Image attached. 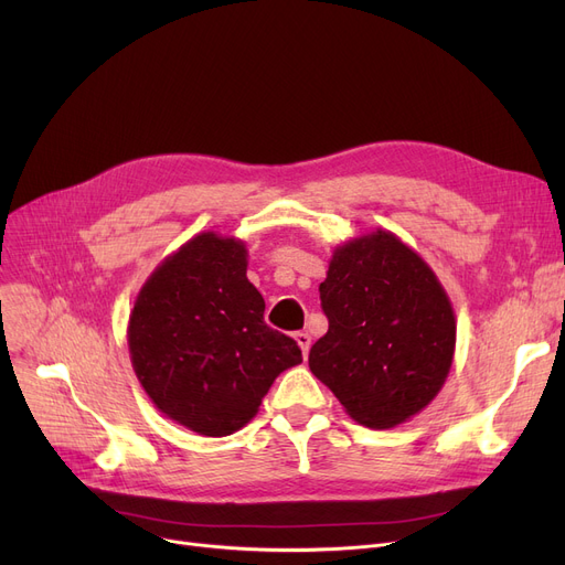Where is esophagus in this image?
Here are the masks:
<instances>
[{"label": "esophagus", "mask_w": 565, "mask_h": 565, "mask_svg": "<svg viewBox=\"0 0 565 565\" xmlns=\"http://www.w3.org/2000/svg\"><path fill=\"white\" fill-rule=\"evenodd\" d=\"M295 341H298V345H300L302 354L307 358V354H309V348H311V337H309L307 332H298V334H295Z\"/></svg>", "instance_id": "34e87169"}]
</instances>
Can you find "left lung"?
<instances>
[{"instance_id":"8db88e82","label":"left lung","mask_w":565,"mask_h":565,"mask_svg":"<svg viewBox=\"0 0 565 565\" xmlns=\"http://www.w3.org/2000/svg\"><path fill=\"white\" fill-rule=\"evenodd\" d=\"M330 330L309 352L311 373L366 428L419 414L447 382L456 313L430 265L392 231L339 245L320 284Z\"/></svg>"}]
</instances>
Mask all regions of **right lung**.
Listing matches in <instances>:
<instances>
[{"instance_id": "obj_1", "label": "right lung", "mask_w": 565, "mask_h": 565, "mask_svg": "<svg viewBox=\"0 0 565 565\" xmlns=\"http://www.w3.org/2000/svg\"><path fill=\"white\" fill-rule=\"evenodd\" d=\"M263 311L237 237L199 233L156 267L130 311L128 348L164 417L205 437L256 417L277 375L302 362L298 343L267 328Z\"/></svg>"}]
</instances>
